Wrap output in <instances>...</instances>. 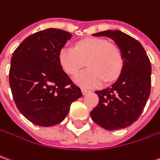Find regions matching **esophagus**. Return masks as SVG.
<instances>
[{
  "label": "esophagus",
  "instance_id": "34e87169",
  "mask_svg": "<svg viewBox=\"0 0 160 160\" xmlns=\"http://www.w3.org/2000/svg\"><path fill=\"white\" fill-rule=\"evenodd\" d=\"M81 92H82V93L83 94H86V93H88V92H89V90H88V89H85V88H82L81 89Z\"/></svg>",
  "mask_w": 160,
  "mask_h": 160
}]
</instances>
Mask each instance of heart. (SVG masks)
<instances>
[{
	"label": "heart",
	"instance_id": "heart-1",
	"mask_svg": "<svg viewBox=\"0 0 160 160\" xmlns=\"http://www.w3.org/2000/svg\"><path fill=\"white\" fill-rule=\"evenodd\" d=\"M59 63L67 74L74 75L87 62L88 68L74 77L84 88L99 87L104 80L111 82L119 76L123 68L119 47L102 38H86L77 41L75 48L64 47L59 52Z\"/></svg>",
	"mask_w": 160,
	"mask_h": 160
}]
</instances>
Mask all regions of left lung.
Returning a JSON list of instances; mask_svg holds the SVG:
<instances>
[{
  "label": "left lung",
  "mask_w": 160,
  "mask_h": 160,
  "mask_svg": "<svg viewBox=\"0 0 160 160\" xmlns=\"http://www.w3.org/2000/svg\"><path fill=\"white\" fill-rule=\"evenodd\" d=\"M93 36L111 38L123 56L119 77L111 87L96 91L99 104L90 112L92 119L107 130L128 127L140 116L151 92V67L143 46L119 30H107Z\"/></svg>",
  "instance_id": "1"
}]
</instances>
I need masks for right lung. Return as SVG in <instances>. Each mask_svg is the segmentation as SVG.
Listing matches in <instances>:
<instances>
[{"mask_svg": "<svg viewBox=\"0 0 160 160\" xmlns=\"http://www.w3.org/2000/svg\"><path fill=\"white\" fill-rule=\"evenodd\" d=\"M72 34L56 28L29 35L11 58L9 85L16 107L41 127L61 123L72 102L82 96L59 63V52Z\"/></svg>", "mask_w": 160, "mask_h": 160, "instance_id": "add662e5", "label": "right lung"}]
</instances>
